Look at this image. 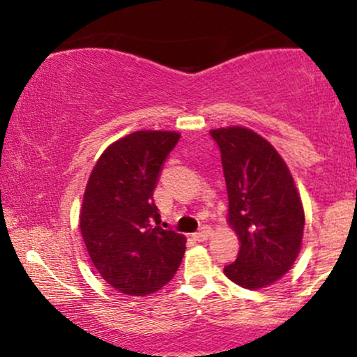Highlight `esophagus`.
Returning a JSON list of instances; mask_svg holds the SVG:
<instances>
[{"label":"esophagus","instance_id":"1","mask_svg":"<svg viewBox=\"0 0 357 357\" xmlns=\"http://www.w3.org/2000/svg\"><path fill=\"white\" fill-rule=\"evenodd\" d=\"M192 236H195V240H198V241L208 240V238H210V236H211V228H210V227H203L202 230L196 231Z\"/></svg>","mask_w":357,"mask_h":357}]
</instances>
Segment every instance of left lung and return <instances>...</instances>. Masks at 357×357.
<instances>
[{
	"mask_svg": "<svg viewBox=\"0 0 357 357\" xmlns=\"http://www.w3.org/2000/svg\"><path fill=\"white\" fill-rule=\"evenodd\" d=\"M228 191V221L241 241L225 275L245 289L273 284L290 270L304 233V208L273 146L245 127L211 130Z\"/></svg>",
	"mask_w": 357,
	"mask_h": 357,
	"instance_id": "obj_1",
	"label": "left lung"
}]
</instances>
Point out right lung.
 Here are the masks:
<instances>
[{
  "mask_svg": "<svg viewBox=\"0 0 357 357\" xmlns=\"http://www.w3.org/2000/svg\"><path fill=\"white\" fill-rule=\"evenodd\" d=\"M179 141L169 130H137L102 153L90 174L80 231L93 267L127 296H149L181 265L186 238L161 227L153 191Z\"/></svg>",
  "mask_w": 357,
  "mask_h": 357,
  "instance_id": "obj_1",
  "label": "right lung"
}]
</instances>
